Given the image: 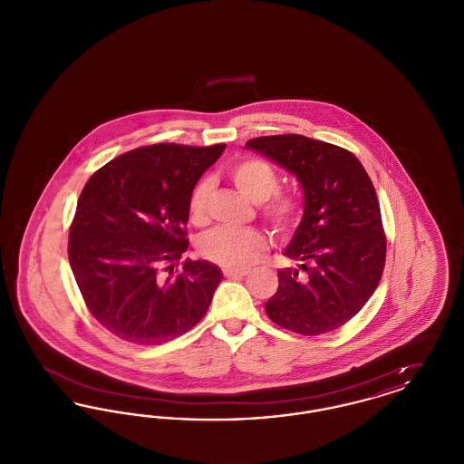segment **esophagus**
<instances>
[{
    "label": "esophagus",
    "mask_w": 464,
    "mask_h": 464,
    "mask_svg": "<svg viewBox=\"0 0 464 464\" xmlns=\"http://www.w3.org/2000/svg\"><path fill=\"white\" fill-rule=\"evenodd\" d=\"M224 276L226 278H229V280H238V278H243V276H246V271H238V269H224Z\"/></svg>",
    "instance_id": "obj_1"
}]
</instances>
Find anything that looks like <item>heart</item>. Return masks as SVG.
Segmentation results:
<instances>
[{
    "instance_id": "b5f03b06",
    "label": "heart",
    "mask_w": 464,
    "mask_h": 464,
    "mask_svg": "<svg viewBox=\"0 0 464 464\" xmlns=\"http://www.w3.org/2000/svg\"><path fill=\"white\" fill-rule=\"evenodd\" d=\"M227 174L243 197L261 203L263 218L276 233L287 235L297 226L301 203L294 195L278 193V174L267 161L245 158L233 163ZM208 197L210 180L201 179L188 201L189 219L197 226L208 219ZM266 248L267 240L259 229L218 227L205 233L198 242L201 257L224 269H245L254 265Z\"/></svg>"
}]
</instances>
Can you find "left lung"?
<instances>
[{
  "instance_id": "1",
  "label": "left lung",
  "mask_w": 464,
  "mask_h": 464,
  "mask_svg": "<svg viewBox=\"0 0 464 464\" xmlns=\"http://www.w3.org/2000/svg\"><path fill=\"white\" fill-rule=\"evenodd\" d=\"M295 177L304 212L285 248L297 267L278 271L267 316L288 331L320 335L350 322L382 276L386 238L374 186L358 158L304 135L245 144Z\"/></svg>"
}]
</instances>
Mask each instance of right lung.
<instances>
[{
    "mask_svg": "<svg viewBox=\"0 0 464 464\" xmlns=\"http://www.w3.org/2000/svg\"><path fill=\"white\" fill-rule=\"evenodd\" d=\"M226 144H153L118 156L85 184L69 231V265L93 318L135 344L193 329L221 284L219 266L186 259L188 201Z\"/></svg>",
    "mask_w": 464,
    "mask_h": 464,
    "instance_id": "add662e5",
    "label": "right lung"
}]
</instances>
